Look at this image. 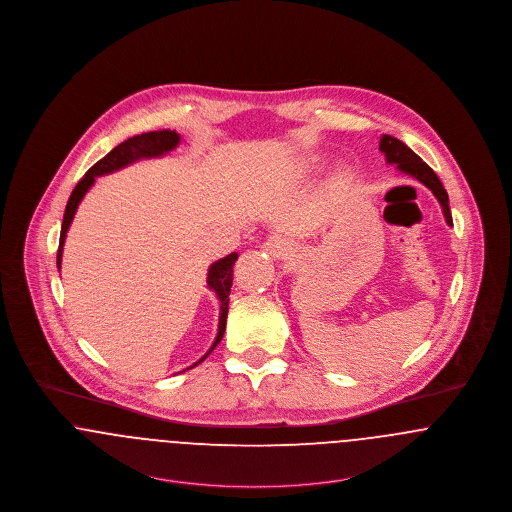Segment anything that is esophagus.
<instances>
[{
	"label": "esophagus",
	"mask_w": 512,
	"mask_h": 512,
	"mask_svg": "<svg viewBox=\"0 0 512 512\" xmlns=\"http://www.w3.org/2000/svg\"><path fill=\"white\" fill-rule=\"evenodd\" d=\"M263 249L271 255L272 259H286V255L290 253V245L288 241L280 236H272L269 240L265 241Z\"/></svg>",
	"instance_id": "obj_1"
}]
</instances>
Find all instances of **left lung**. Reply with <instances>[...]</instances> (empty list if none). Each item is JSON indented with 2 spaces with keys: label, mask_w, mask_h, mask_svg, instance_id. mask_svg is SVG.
Returning <instances> with one entry per match:
<instances>
[{
  "label": "left lung",
  "mask_w": 512,
  "mask_h": 512,
  "mask_svg": "<svg viewBox=\"0 0 512 512\" xmlns=\"http://www.w3.org/2000/svg\"><path fill=\"white\" fill-rule=\"evenodd\" d=\"M379 151L385 154V158H387L389 164H394L400 172H404V174L416 178V180L421 181L425 187L431 189V193H433V195L437 197V201L441 203V209H443L447 224L452 226L449 195H447V191H445L441 180L437 178V174L421 160L420 156L412 151V149H408V147H406L402 141H398L396 137H391V135H383V137H381V141H379Z\"/></svg>",
  "instance_id": "left-lung-1"
}]
</instances>
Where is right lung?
Listing matches in <instances>:
<instances>
[{
  "mask_svg": "<svg viewBox=\"0 0 512 512\" xmlns=\"http://www.w3.org/2000/svg\"><path fill=\"white\" fill-rule=\"evenodd\" d=\"M180 145V133L170 131V129H162V131H149V133H141L135 135L127 141H123L116 149L108 152L102 160H98L91 170L81 178V181L75 185L67 207L63 212V222H61L60 247H58V269H61V253H63V243L67 230L71 226V220L77 212L79 203L83 201L85 193L92 187L94 180L98 176H106L112 174L116 170H121L141 158H156V156H164L170 151H174ZM238 261V253H230L224 259H218L216 263H212L207 274V286L216 294V298L220 301V317H218V332L216 338L212 342L211 350L193 365H189L187 369L199 365L201 361L211 354L212 350L218 346V342L222 340L224 331H226V317H228V301H230V288H232V280H234V263ZM185 371V369H183Z\"/></svg>",
  "mask_w": 512,
  "mask_h": 512,
  "instance_id": "obj_1",
  "label": "right lung"
}]
</instances>
